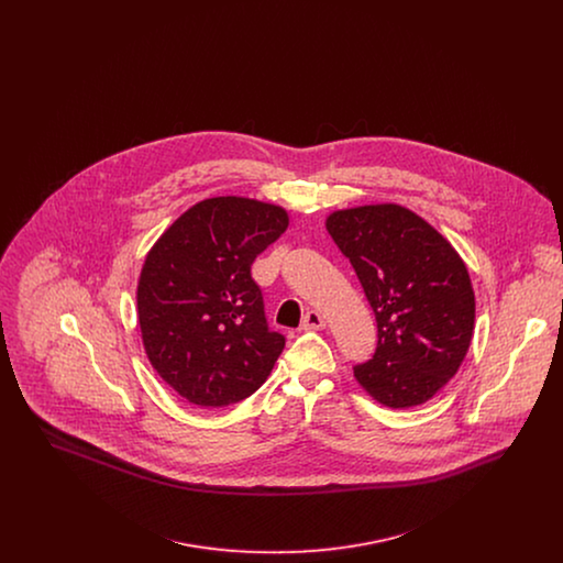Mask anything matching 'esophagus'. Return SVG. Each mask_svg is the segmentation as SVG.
<instances>
[{"instance_id": "obj_1", "label": "esophagus", "mask_w": 563, "mask_h": 563, "mask_svg": "<svg viewBox=\"0 0 563 563\" xmlns=\"http://www.w3.org/2000/svg\"><path fill=\"white\" fill-rule=\"evenodd\" d=\"M324 324H327V321L322 319L321 314L317 310H310V312H306V317L301 321V329L303 331H319V329H324Z\"/></svg>"}]
</instances>
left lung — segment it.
Here are the masks:
<instances>
[{
  "mask_svg": "<svg viewBox=\"0 0 563 563\" xmlns=\"http://www.w3.org/2000/svg\"><path fill=\"white\" fill-rule=\"evenodd\" d=\"M324 228L356 272L377 322L358 386L390 409L430 401L460 369L475 329V291L454 244L395 202L329 213Z\"/></svg>",
  "mask_w": 563,
  "mask_h": 563,
  "instance_id": "8db88e82",
  "label": "left lung"
}]
</instances>
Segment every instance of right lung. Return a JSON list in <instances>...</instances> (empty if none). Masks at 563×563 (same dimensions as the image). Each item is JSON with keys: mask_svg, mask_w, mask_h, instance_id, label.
Returning <instances> with one entry per match:
<instances>
[{"mask_svg": "<svg viewBox=\"0 0 563 563\" xmlns=\"http://www.w3.org/2000/svg\"><path fill=\"white\" fill-rule=\"evenodd\" d=\"M287 225L278 205L217 196L179 214L147 251L136 283L143 349L191 405L246 399L285 349L268 329L251 264Z\"/></svg>", "mask_w": 563, "mask_h": 563, "instance_id": "right-lung-1", "label": "right lung"}]
</instances>
